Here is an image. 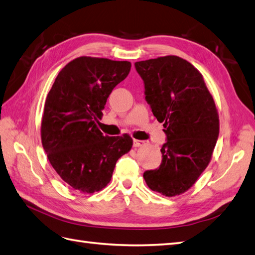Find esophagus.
<instances>
[{"mask_svg":"<svg viewBox=\"0 0 255 255\" xmlns=\"http://www.w3.org/2000/svg\"><path fill=\"white\" fill-rule=\"evenodd\" d=\"M143 145H146V142L145 141L133 139V146L134 147H139V146H143Z\"/></svg>","mask_w":255,"mask_h":255,"instance_id":"esophagus-1","label":"esophagus"}]
</instances>
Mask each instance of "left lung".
I'll list each match as a JSON object with an SVG mask.
<instances>
[{
	"label": "left lung",
	"instance_id": "left-lung-1",
	"mask_svg": "<svg viewBox=\"0 0 255 255\" xmlns=\"http://www.w3.org/2000/svg\"><path fill=\"white\" fill-rule=\"evenodd\" d=\"M134 66L144 81L146 102L167 135L162 164L144 171L143 178L151 190L176 197L189 190L211 162L220 133L214 99L202 74L179 56L135 62Z\"/></svg>",
	"mask_w": 255,
	"mask_h": 255
}]
</instances>
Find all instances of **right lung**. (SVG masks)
Instances as JSON below:
<instances>
[{"instance_id":"right-lung-1","label":"right lung","mask_w":255,"mask_h":255,"mask_svg":"<svg viewBox=\"0 0 255 255\" xmlns=\"http://www.w3.org/2000/svg\"><path fill=\"white\" fill-rule=\"evenodd\" d=\"M130 68L127 61L77 57L58 73L47 94L41 141L52 167L75 190H102L117 159L131 150L128 133L109 137L97 125L106 100Z\"/></svg>"}]
</instances>
